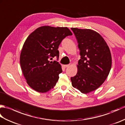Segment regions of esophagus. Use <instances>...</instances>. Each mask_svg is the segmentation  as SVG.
Segmentation results:
<instances>
[{"instance_id": "obj_1", "label": "esophagus", "mask_w": 125, "mask_h": 125, "mask_svg": "<svg viewBox=\"0 0 125 125\" xmlns=\"http://www.w3.org/2000/svg\"><path fill=\"white\" fill-rule=\"evenodd\" d=\"M69 64H67V65H64V67H65V68H67V67H69Z\"/></svg>"}]
</instances>
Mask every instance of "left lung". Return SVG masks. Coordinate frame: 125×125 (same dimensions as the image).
<instances>
[{
	"label": "left lung",
	"instance_id": "left-lung-1",
	"mask_svg": "<svg viewBox=\"0 0 125 125\" xmlns=\"http://www.w3.org/2000/svg\"><path fill=\"white\" fill-rule=\"evenodd\" d=\"M78 42L81 59L77 73L71 77L73 87L83 94L98 89L106 79L112 65L109 47L100 34L90 29L71 28Z\"/></svg>",
	"mask_w": 125,
	"mask_h": 125
}]
</instances>
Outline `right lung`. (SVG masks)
Listing matches in <instances>:
<instances>
[{
  "mask_svg": "<svg viewBox=\"0 0 125 125\" xmlns=\"http://www.w3.org/2000/svg\"><path fill=\"white\" fill-rule=\"evenodd\" d=\"M73 35L67 27H40L26 40L21 52L20 63L28 85L36 91L44 93L56 84L62 72L57 61H50L59 57L58 46L66 36Z\"/></svg>",
  "mask_w": 125,
  "mask_h": 125,
  "instance_id": "add662e5",
  "label": "right lung"
}]
</instances>
